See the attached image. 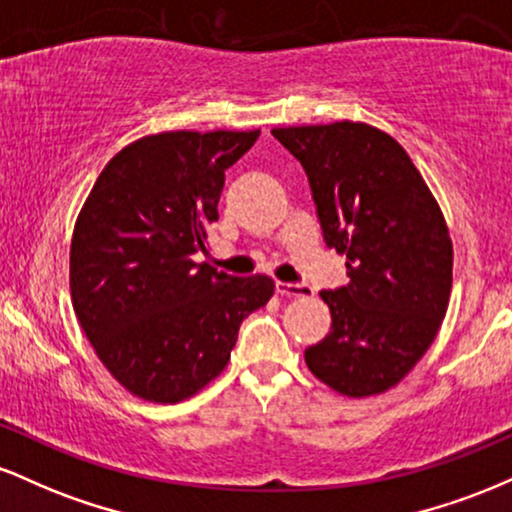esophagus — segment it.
<instances>
[{"label":"esophagus","instance_id":"obj_1","mask_svg":"<svg viewBox=\"0 0 512 512\" xmlns=\"http://www.w3.org/2000/svg\"><path fill=\"white\" fill-rule=\"evenodd\" d=\"M276 293L289 298H310L313 296V289L308 284H286V281H276Z\"/></svg>","mask_w":512,"mask_h":512}]
</instances>
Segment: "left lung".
Masks as SVG:
<instances>
[{
  "mask_svg": "<svg viewBox=\"0 0 512 512\" xmlns=\"http://www.w3.org/2000/svg\"><path fill=\"white\" fill-rule=\"evenodd\" d=\"M301 161L327 248L349 284L320 291L332 330L305 349L310 373L346 397L395 387L433 344L452 289L443 211L407 151L363 122L276 127Z\"/></svg>",
  "mask_w": 512,
  "mask_h": 512,
  "instance_id": "obj_1",
  "label": "left lung"
}]
</instances>
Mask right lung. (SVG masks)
Here are the masks:
<instances>
[{
	"mask_svg": "<svg viewBox=\"0 0 512 512\" xmlns=\"http://www.w3.org/2000/svg\"><path fill=\"white\" fill-rule=\"evenodd\" d=\"M255 132H163L110 158L74 226L69 289L103 366L132 395L173 404L226 368L274 281L197 264L226 170Z\"/></svg>",
	"mask_w": 512,
	"mask_h": 512,
	"instance_id": "obj_1",
	"label": "right lung"
}]
</instances>
